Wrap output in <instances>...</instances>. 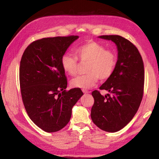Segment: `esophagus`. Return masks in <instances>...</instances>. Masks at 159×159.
<instances>
[{
    "label": "esophagus",
    "mask_w": 159,
    "mask_h": 159,
    "mask_svg": "<svg viewBox=\"0 0 159 159\" xmlns=\"http://www.w3.org/2000/svg\"><path fill=\"white\" fill-rule=\"evenodd\" d=\"M82 91L83 92V93H85V94H87V93H90L89 91H88V90H85V89L82 90Z\"/></svg>",
    "instance_id": "34e87169"
}]
</instances>
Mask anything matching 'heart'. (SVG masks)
I'll return each instance as SVG.
<instances>
[{"instance_id":"heart-1","label":"heart","mask_w":159,"mask_h":159,"mask_svg":"<svg viewBox=\"0 0 159 159\" xmlns=\"http://www.w3.org/2000/svg\"><path fill=\"white\" fill-rule=\"evenodd\" d=\"M75 56L64 54L61 58L63 71L71 76L77 74L78 60L81 63L88 62L85 67L87 74L75 78L70 83L74 88L86 90L93 88L99 79L102 80L109 79L116 67V54L93 41H88L76 48Z\"/></svg>"}]
</instances>
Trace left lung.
<instances>
[{
	"instance_id": "left-lung-1",
	"label": "left lung",
	"mask_w": 159,
	"mask_h": 159,
	"mask_svg": "<svg viewBox=\"0 0 159 159\" xmlns=\"http://www.w3.org/2000/svg\"><path fill=\"white\" fill-rule=\"evenodd\" d=\"M99 38L115 43L118 60L114 74L99 87L111 95L104 97L99 91L94 90L95 102L90 116L101 130L115 133L133 119L140 105L144 93V63L138 48L125 38L118 35Z\"/></svg>"
}]
</instances>
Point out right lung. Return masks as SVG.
I'll list each match as a JSON object with an SVG mask.
<instances>
[{
  "mask_svg": "<svg viewBox=\"0 0 159 159\" xmlns=\"http://www.w3.org/2000/svg\"><path fill=\"white\" fill-rule=\"evenodd\" d=\"M78 36L44 38L32 42L21 59L20 83L31 120L47 133L60 130L69 122L71 110L83 93L66 90L67 80L61 58Z\"/></svg>",
  "mask_w": 159,
  "mask_h": 159,
  "instance_id": "obj_1",
  "label": "right lung"
}]
</instances>
